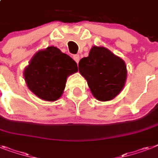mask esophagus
Listing matches in <instances>:
<instances>
[{"mask_svg": "<svg viewBox=\"0 0 158 158\" xmlns=\"http://www.w3.org/2000/svg\"><path fill=\"white\" fill-rule=\"evenodd\" d=\"M73 60L77 62V64H78V63H79V60H80V56L79 55H74L73 56Z\"/></svg>", "mask_w": 158, "mask_h": 158, "instance_id": "obj_1", "label": "esophagus"}]
</instances>
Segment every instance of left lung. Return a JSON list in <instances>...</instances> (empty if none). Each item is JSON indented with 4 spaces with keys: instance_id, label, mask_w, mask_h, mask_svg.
Listing matches in <instances>:
<instances>
[{
    "instance_id": "8db88e82",
    "label": "left lung",
    "mask_w": 158,
    "mask_h": 158,
    "mask_svg": "<svg viewBox=\"0 0 158 158\" xmlns=\"http://www.w3.org/2000/svg\"><path fill=\"white\" fill-rule=\"evenodd\" d=\"M96 99L110 101L120 93L127 79L124 61L104 47L94 46L78 64Z\"/></svg>"
}]
</instances>
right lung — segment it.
<instances>
[{"instance_id":"right-lung-1","label":"right lung","mask_w":158,"mask_h":158,"mask_svg":"<svg viewBox=\"0 0 158 158\" xmlns=\"http://www.w3.org/2000/svg\"><path fill=\"white\" fill-rule=\"evenodd\" d=\"M77 71L69 56L52 46L35 53L23 75L31 92L44 101L53 102L61 97L68 77Z\"/></svg>"}]
</instances>
